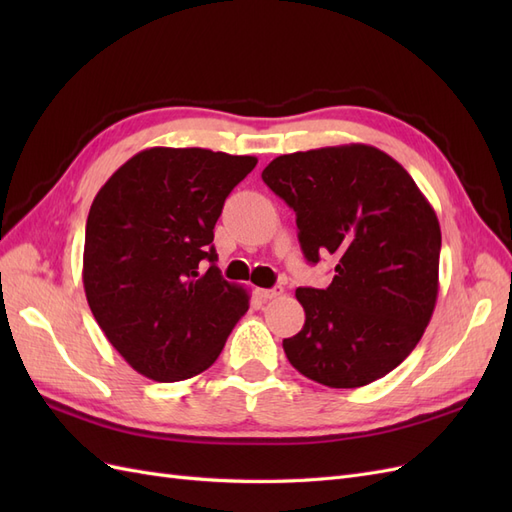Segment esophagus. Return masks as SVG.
Returning <instances> with one entry per match:
<instances>
[{"label": "esophagus", "mask_w": 512, "mask_h": 512, "mask_svg": "<svg viewBox=\"0 0 512 512\" xmlns=\"http://www.w3.org/2000/svg\"><path fill=\"white\" fill-rule=\"evenodd\" d=\"M282 292H284V288H282V286H275V288H260V290H258L260 299H265V301H271V299H275V297H280Z\"/></svg>", "instance_id": "34e87169"}]
</instances>
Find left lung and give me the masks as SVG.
Wrapping results in <instances>:
<instances>
[{"label":"left lung","instance_id":"8db88e82","mask_svg":"<svg viewBox=\"0 0 512 512\" xmlns=\"http://www.w3.org/2000/svg\"><path fill=\"white\" fill-rule=\"evenodd\" d=\"M262 181L297 213L305 258L337 262L329 288H297L305 324L284 339L290 365L331 389L384 378L436 307V211L404 166L361 143L280 156Z\"/></svg>","mask_w":512,"mask_h":512}]
</instances>
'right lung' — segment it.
Returning a JSON list of instances; mask_svg holds the SVG:
<instances>
[{
	"mask_svg": "<svg viewBox=\"0 0 512 512\" xmlns=\"http://www.w3.org/2000/svg\"><path fill=\"white\" fill-rule=\"evenodd\" d=\"M254 156L151 147L119 166L87 215L83 286L100 329L156 382L198 376L218 359L250 292L215 267L213 228ZM200 259L212 267L200 274Z\"/></svg>",
	"mask_w": 512,
	"mask_h": 512,
	"instance_id": "obj_1",
	"label": "right lung"
}]
</instances>
